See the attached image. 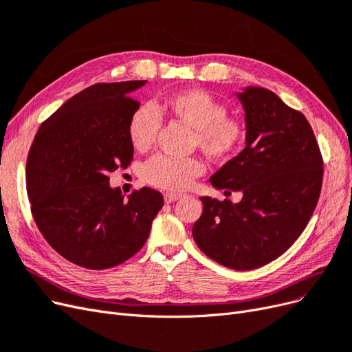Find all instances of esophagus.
Segmentation results:
<instances>
[{
	"label": "esophagus",
	"mask_w": 352,
	"mask_h": 352,
	"mask_svg": "<svg viewBox=\"0 0 352 352\" xmlns=\"http://www.w3.org/2000/svg\"><path fill=\"white\" fill-rule=\"evenodd\" d=\"M179 199H183V195H179V192H165V201L166 203H173L177 201Z\"/></svg>",
	"instance_id": "obj_1"
}]
</instances>
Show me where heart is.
Here are the masks:
<instances>
[{
  "instance_id": "b5f03b06",
  "label": "heart",
  "mask_w": 352,
  "mask_h": 352,
  "mask_svg": "<svg viewBox=\"0 0 352 352\" xmlns=\"http://www.w3.org/2000/svg\"><path fill=\"white\" fill-rule=\"evenodd\" d=\"M157 111L192 129V143L210 161L223 164L243 149L247 138L245 121L228 114V108L205 89H183L165 95L157 102ZM161 129V120L149 105L135 108L129 118V139L135 151L146 152L153 146ZM205 166L196 157L177 160L156 156L143 169L144 179L153 187L184 190L199 177Z\"/></svg>"
}]
</instances>
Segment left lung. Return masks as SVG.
Wrapping results in <instances>:
<instances>
[{
    "label": "left lung",
    "instance_id": "left-lung-1",
    "mask_svg": "<svg viewBox=\"0 0 352 352\" xmlns=\"http://www.w3.org/2000/svg\"><path fill=\"white\" fill-rule=\"evenodd\" d=\"M238 99L245 111V147L210 183L243 199L200 197L203 213L192 238L217 263L250 270L285 253L307 226L320 196L323 157L307 118L272 90L247 87Z\"/></svg>",
    "mask_w": 352,
    "mask_h": 352
}]
</instances>
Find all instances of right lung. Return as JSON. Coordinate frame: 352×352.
Returning a JSON list of instances; mask_svg holds the SVG:
<instances>
[{
    "label": "right lung",
    "mask_w": 352,
    "mask_h": 352,
    "mask_svg": "<svg viewBox=\"0 0 352 352\" xmlns=\"http://www.w3.org/2000/svg\"><path fill=\"white\" fill-rule=\"evenodd\" d=\"M144 83L86 87L45 120L32 142L26 188L33 219L54 250L77 266L102 270L126 262L164 206L153 188L124 200L109 187V174L133 161L127 126L140 105L133 90Z\"/></svg>",
    "instance_id": "obj_1"
}]
</instances>
